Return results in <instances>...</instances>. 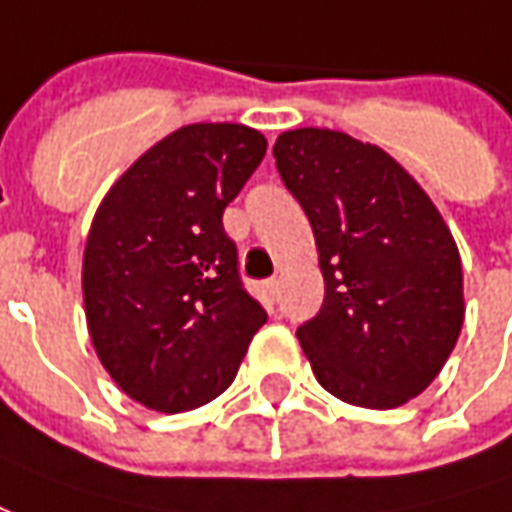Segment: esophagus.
<instances>
[{
  "label": "esophagus",
  "mask_w": 512,
  "mask_h": 512,
  "mask_svg": "<svg viewBox=\"0 0 512 512\" xmlns=\"http://www.w3.org/2000/svg\"><path fill=\"white\" fill-rule=\"evenodd\" d=\"M261 292H264V302H267V305H275V300H278V281H275V278H272V281H264Z\"/></svg>",
  "instance_id": "34e87169"
}]
</instances>
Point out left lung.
I'll use <instances>...</instances> for the list:
<instances>
[{"label": "left lung", "mask_w": 512, "mask_h": 512, "mask_svg": "<svg viewBox=\"0 0 512 512\" xmlns=\"http://www.w3.org/2000/svg\"><path fill=\"white\" fill-rule=\"evenodd\" d=\"M275 166L311 220L324 302L297 327L319 384L346 404L395 409L442 371L464 324L453 234L384 149L338 130L281 133Z\"/></svg>", "instance_id": "left-lung-1"}]
</instances>
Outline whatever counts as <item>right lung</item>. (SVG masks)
<instances>
[{
    "label": "right lung",
    "instance_id": "obj_1",
    "mask_svg": "<svg viewBox=\"0 0 512 512\" xmlns=\"http://www.w3.org/2000/svg\"><path fill=\"white\" fill-rule=\"evenodd\" d=\"M264 152L267 138L245 125L179 128L117 179L92 220L89 335L111 379L155 412L218 398L267 322L223 229Z\"/></svg>",
    "mask_w": 512,
    "mask_h": 512
}]
</instances>
